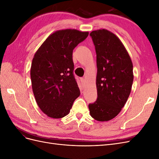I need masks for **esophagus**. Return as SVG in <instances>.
Returning <instances> with one entry per match:
<instances>
[{"instance_id":"esophagus-1","label":"esophagus","mask_w":159,"mask_h":159,"mask_svg":"<svg viewBox=\"0 0 159 159\" xmlns=\"http://www.w3.org/2000/svg\"><path fill=\"white\" fill-rule=\"evenodd\" d=\"M80 81H81V84H82V85H84L85 84V80L84 79V78H81V80H80Z\"/></svg>"}]
</instances>
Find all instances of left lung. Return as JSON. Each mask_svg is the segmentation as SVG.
<instances>
[{
  "mask_svg": "<svg viewBox=\"0 0 159 159\" xmlns=\"http://www.w3.org/2000/svg\"><path fill=\"white\" fill-rule=\"evenodd\" d=\"M97 54L98 99L89 105L91 117L98 121L115 118L126 103L133 81V63L119 38L106 29L90 33Z\"/></svg>",
  "mask_w": 159,
  "mask_h": 159,
  "instance_id": "1",
  "label": "left lung"
}]
</instances>
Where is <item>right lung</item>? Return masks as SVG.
I'll return each mask as SVG.
<instances>
[{"mask_svg": "<svg viewBox=\"0 0 159 159\" xmlns=\"http://www.w3.org/2000/svg\"><path fill=\"white\" fill-rule=\"evenodd\" d=\"M88 32L57 30L36 52L30 68L32 88L42 111L53 119L68 115L80 91L73 74V50Z\"/></svg>", "mask_w": 159, "mask_h": 159, "instance_id": "add662e5", "label": "right lung"}]
</instances>
